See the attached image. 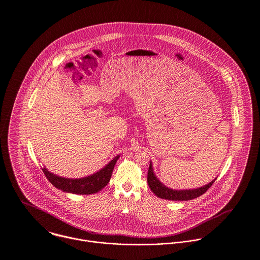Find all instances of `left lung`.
Segmentation results:
<instances>
[{
  "mask_svg": "<svg viewBox=\"0 0 260 260\" xmlns=\"http://www.w3.org/2000/svg\"><path fill=\"white\" fill-rule=\"evenodd\" d=\"M214 181H215V179H213L211 182L207 183L204 186L194 188V189L174 190V189L167 187L165 184H162L157 179V177L153 173L151 162L149 164V168H148V172H147V183H148V186L151 189V191L159 199L169 200V201H190V200L197 199L203 194L213 184Z\"/></svg>",
  "mask_w": 260,
  "mask_h": 260,
  "instance_id": "obj_1",
  "label": "left lung"
}]
</instances>
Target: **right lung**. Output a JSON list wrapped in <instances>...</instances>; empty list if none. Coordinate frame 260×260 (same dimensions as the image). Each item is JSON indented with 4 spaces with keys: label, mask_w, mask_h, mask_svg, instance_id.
<instances>
[{
    "label": "right lung",
    "mask_w": 260,
    "mask_h": 260,
    "mask_svg": "<svg viewBox=\"0 0 260 260\" xmlns=\"http://www.w3.org/2000/svg\"><path fill=\"white\" fill-rule=\"evenodd\" d=\"M118 157L119 155H116L103 170L83 178L74 179L58 176L54 173H50L46 168L43 169V173L55 187L64 192L76 194H91L100 191L109 183Z\"/></svg>",
    "instance_id": "right-lung-1"
}]
</instances>
